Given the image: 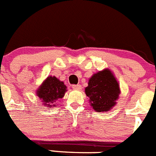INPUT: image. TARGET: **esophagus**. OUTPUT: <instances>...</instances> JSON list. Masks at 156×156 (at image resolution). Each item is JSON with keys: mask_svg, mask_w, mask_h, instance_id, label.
Masks as SVG:
<instances>
[{"mask_svg": "<svg viewBox=\"0 0 156 156\" xmlns=\"http://www.w3.org/2000/svg\"><path fill=\"white\" fill-rule=\"evenodd\" d=\"M72 88L73 89H75V90H80L81 88V86L80 85H73Z\"/></svg>", "mask_w": 156, "mask_h": 156, "instance_id": "1", "label": "esophagus"}]
</instances>
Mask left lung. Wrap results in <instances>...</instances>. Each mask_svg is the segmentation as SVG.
<instances>
[{
	"instance_id": "obj_1",
	"label": "left lung",
	"mask_w": 156,
	"mask_h": 156,
	"mask_svg": "<svg viewBox=\"0 0 156 156\" xmlns=\"http://www.w3.org/2000/svg\"><path fill=\"white\" fill-rule=\"evenodd\" d=\"M85 92L96 112H106L116 105L120 93V85L112 71L104 69L95 73L88 80Z\"/></svg>"
}]
</instances>
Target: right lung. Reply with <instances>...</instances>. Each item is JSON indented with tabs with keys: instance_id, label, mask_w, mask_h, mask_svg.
Segmentation results:
<instances>
[{
	"instance_id": "obj_1",
	"label": "right lung",
	"mask_w": 156,
	"mask_h": 156,
	"mask_svg": "<svg viewBox=\"0 0 156 156\" xmlns=\"http://www.w3.org/2000/svg\"><path fill=\"white\" fill-rule=\"evenodd\" d=\"M67 92V87L64 82L56 78L55 76H49L43 81L40 88L36 91V95L44 106L49 107L55 106L54 102L64 96Z\"/></svg>"
}]
</instances>
